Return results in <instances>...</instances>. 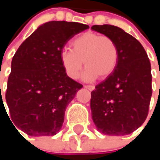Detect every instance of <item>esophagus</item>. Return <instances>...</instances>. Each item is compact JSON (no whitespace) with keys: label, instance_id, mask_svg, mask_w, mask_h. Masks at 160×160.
Wrapping results in <instances>:
<instances>
[{"label":"esophagus","instance_id":"esophagus-1","mask_svg":"<svg viewBox=\"0 0 160 160\" xmlns=\"http://www.w3.org/2000/svg\"><path fill=\"white\" fill-rule=\"evenodd\" d=\"M84 87H85L86 89H88L89 91H91V92L94 90V86H92V85H86V86H84Z\"/></svg>","mask_w":160,"mask_h":160}]
</instances>
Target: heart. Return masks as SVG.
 Wrapping results in <instances>:
<instances>
[{"instance_id": "1", "label": "heart", "mask_w": 160, "mask_h": 160, "mask_svg": "<svg viewBox=\"0 0 160 160\" xmlns=\"http://www.w3.org/2000/svg\"><path fill=\"white\" fill-rule=\"evenodd\" d=\"M71 48L60 52V61L67 75L76 80L83 67L82 80L92 81L110 76L118 62V49L110 37L95 32H85L71 42Z\"/></svg>"}]
</instances>
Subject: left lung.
Instances as JSON below:
<instances>
[{
  "label": "left lung",
  "mask_w": 160,
  "mask_h": 160,
  "mask_svg": "<svg viewBox=\"0 0 160 160\" xmlns=\"http://www.w3.org/2000/svg\"><path fill=\"white\" fill-rule=\"evenodd\" d=\"M92 29L110 37L118 49L116 69L91 93L93 123L103 134H130L148 114L152 95L150 61L142 44L120 28L94 25Z\"/></svg>",
  "instance_id": "left-lung-1"
}]
</instances>
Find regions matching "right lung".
<instances>
[{
	"label": "right lung",
	"mask_w": 160,
	"mask_h": 160,
	"mask_svg": "<svg viewBox=\"0 0 160 160\" xmlns=\"http://www.w3.org/2000/svg\"><path fill=\"white\" fill-rule=\"evenodd\" d=\"M87 28L77 22H46L17 49L5 94L10 116L5 112L16 131L30 136H52L60 131L68 105L82 88L67 75L60 52Z\"/></svg>",
	"instance_id": "1"
}]
</instances>
